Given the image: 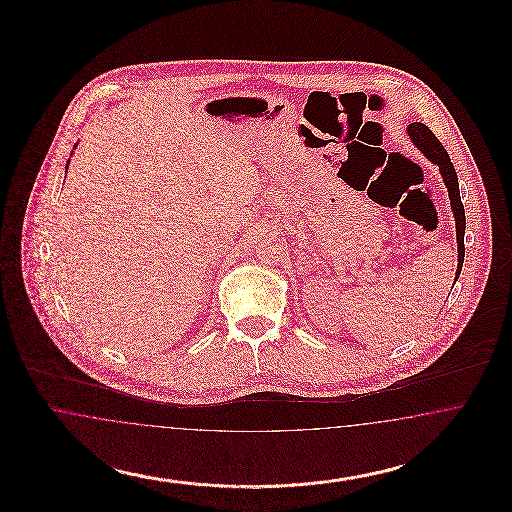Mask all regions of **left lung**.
Instances as JSON below:
<instances>
[{
  "label": "left lung",
  "mask_w": 512,
  "mask_h": 512,
  "mask_svg": "<svg viewBox=\"0 0 512 512\" xmlns=\"http://www.w3.org/2000/svg\"><path fill=\"white\" fill-rule=\"evenodd\" d=\"M409 136L414 142V146L418 147L432 163H436L443 176V182L449 190V199H451V209L455 213V222H457V244H459V265H457V276L455 282L463 270L464 261V228H466V219H464V205L461 201V192H459V178L455 167L451 163V157L447 153V149L441 146L436 134L422 122H413L409 124Z\"/></svg>",
  "instance_id": "obj_1"
}]
</instances>
